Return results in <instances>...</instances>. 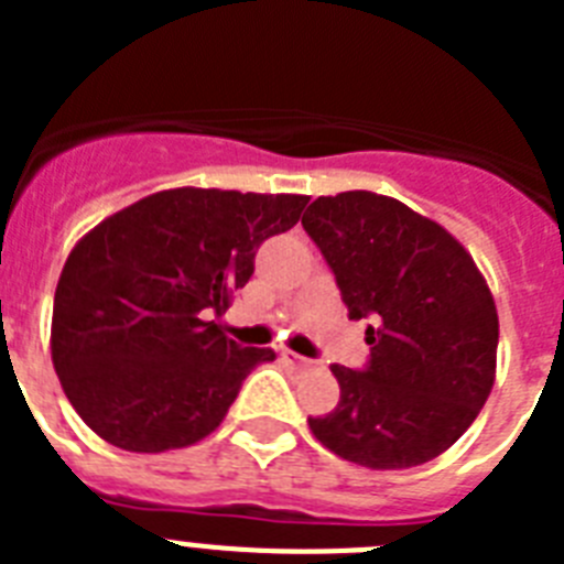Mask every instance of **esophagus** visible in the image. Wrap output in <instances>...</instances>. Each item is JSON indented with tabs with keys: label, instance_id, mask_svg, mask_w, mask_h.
<instances>
[{
	"label": "esophagus",
	"instance_id": "obj_1",
	"mask_svg": "<svg viewBox=\"0 0 564 564\" xmlns=\"http://www.w3.org/2000/svg\"><path fill=\"white\" fill-rule=\"evenodd\" d=\"M282 361L291 364L293 370H311V367H316V361H311V358L299 356V352L293 350H282Z\"/></svg>",
	"mask_w": 564,
	"mask_h": 564
}]
</instances>
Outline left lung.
Instances as JSON below:
<instances>
[{
  "mask_svg": "<svg viewBox=\"0 0 564 564\" xmlns=\"http://www.w3.org/2000/svg\"><path fill=\"white\" fill-rule=\"evenodd\" d=\"M302 226L350 318H372L367 370L333 367L336 410L307 426L333 455L376 471L435 460L495 387L500 322L480 268L441 223L387 194L318 197Z\"/></svg>",
  "mask_w": 564,
  "mask_h": 564,
  "instance_id": "8db88e82",
  "label": "left lung"
}]
</instances>
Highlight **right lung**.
<instances>
[{"label":"right lung","mask_w":564,"mask_h":564,"mask_svg":"<svg viewBox=\"0 0 564 564\" xmlns=\"http://www.w3.org/2000/svg\"><path fill=\"white\" fill-rule=\"evenodd\" d=\"M307 194L166 188L109 214L58 276L50 356L73 410L127 452L158 455L212 435L259 361L223 316L257 248L293 228Z\"/></svg>","instance_id":"obj_1"}]
</instances>
